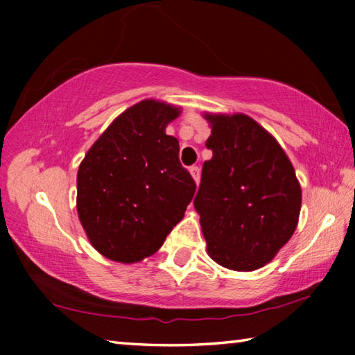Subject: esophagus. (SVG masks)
<instances>
[{
    "mask_svg": "<svg viewBox=\"0 0 355 355\" xmlns=\"http://www.w3.org/2000/svg\"><path fill=\"white\" fill-rule=\"evenodd\" d=\"M189 172H191L192 178H194V182L199 184V182H200V167L199 166H191Z\"/></svg>",
    "mask_w": 355,
    "mask_h": 355,
    "instance_id": "1",
    "label": "esophagus"
}]
</instances>
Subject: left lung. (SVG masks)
Segmentation results:
<instances>
[{
    "mask_svg": "<svg viewBox=\"0 0 355 355\" xmlns=\"http://www.w3.org/2000/svg\"><path fill=\"white\" fill-rule=\"evenodd\" d=\"M194 199L209 257L233 271H254L271 261L296 230L300 186L277 141L244 114L211 116Z\"/></svg>",
    "mask_w": 355,
    "mask_h": 355,
    "instance_id": "left-lung-1",
    "label": "left lung"
}]
</instances>
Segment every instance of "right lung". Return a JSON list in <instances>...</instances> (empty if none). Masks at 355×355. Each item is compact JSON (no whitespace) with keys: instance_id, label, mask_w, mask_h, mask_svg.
Wrapping results in <instances>:
<instances>
[{"instance_id":"1","label":"right lung","mask_w":355,"mask_h":355,"mask_svg":"<svg viewBox=\"0 0 355 355\" xmlns=\"http://www.w3.org/2000/svg\"><path fill=\"white\" fill-rule=\"evenodd\" d=\"M180 110L142 100L120 114L78 169V216L91 244L114 261L135 263L158 250L183 219L196 182L166 135Z\"/></svg>"}]
</instances>
